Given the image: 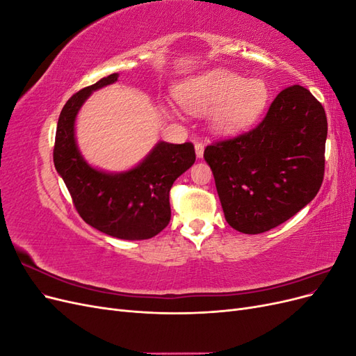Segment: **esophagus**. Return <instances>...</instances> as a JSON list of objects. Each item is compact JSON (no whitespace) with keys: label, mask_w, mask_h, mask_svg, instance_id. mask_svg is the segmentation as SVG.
<instances>
[{"label":"esophagus","mask_w":356,"mask_h":356,"mask_svg":"<svg viewBox=\"0 0 356 356\" xmlns=\"http://www.w3.org/2000/svg\"><path fill=\"white\" fill-rule=\"evenodd\" d=\"M195 148H196V156L200 159V157H203V152H204V144H202V143H196L195 144Z\"/></svg>","instance_id":"obj_1"}]
</instances>
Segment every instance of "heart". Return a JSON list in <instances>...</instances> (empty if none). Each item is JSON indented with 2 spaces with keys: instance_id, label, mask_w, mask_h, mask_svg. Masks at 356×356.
Returning <instances> with one entry per match:
<instances>
[{
  "instance_id": "1",
  "label": "heart",
  "mask_w": 356,
  "mask_h": 356,
  "mask_svg": "<svg viewBox=\"0 0 356 356\" xmlns=\"http://www.w3.org/2000/svg\"><path fill=\"white\" fill-rule=\"evenodd\" d=\"M177 98L184 108L195 113L215 106V129L232 134L250 126L263 113L268 101V86L261 79L245 80L234 72L213 70L182 84Z\"/></svg>"
}]
</instances>
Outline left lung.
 Returning a JSON list of instances; mask_svg holds the SVG:
<instances>
[{"mask_svg":"<svg viewBox=\"0 0 356 356\" xmlns=\"http://www.w3.org/2000/svg\"><path fill=\"white\" fill-rule=\"evenodd\" d=\"M327 115L298 84L279 93L251 131L204 148L224 217L234 230L277 227L314 200L324 181Z\"/></svg>","mask_w":356,"mask_h":356,"instance_id":"left-lung-1","label":"left lung"}]
</instances>
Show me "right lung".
<instances>
[{
	"label": "right lung",
	"instance_id": "add662e5",
	"mask_svg": "<svg viewBox=\"0 0 356 356\" xmlns=\"http://www.w3.org/2000/svg\"><path fill=\"white\" fill-rule=\"evenodd\" d=\"M117 77H104L68 99L58 120L53 161L75 209L89 225L118 239H152L170 221L169 191L174 181L195 163V145L161 141L141 165L123 174H105L86 163L75 145V115L93 90L114 83Z\"/></svg>",
	"mask_w": 356,
	"mask_h": 356
}]
</instances>
